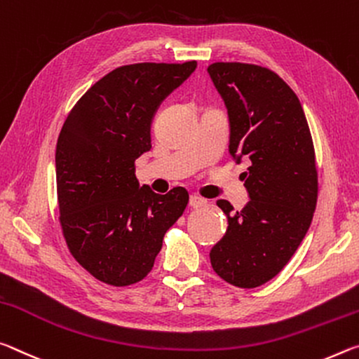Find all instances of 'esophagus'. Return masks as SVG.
<instances>
[{
    "mask_svg": "<svg viewBox=\"0 0 359 359\" xmlns=\"http://www.w3.org/2000/svg\"><path fill=\"white\" fill-rule=\"evenodd\" d=\"M189 205L192 208H203V207H207L208 202L205 201V198L198 197V196H191L189 197Z\"/></svg>",
    "mask_w": 359,
    "mask_h": 359,
    "instance_id": "obj_1",
    "label": "esophagus"
}]
</instances>
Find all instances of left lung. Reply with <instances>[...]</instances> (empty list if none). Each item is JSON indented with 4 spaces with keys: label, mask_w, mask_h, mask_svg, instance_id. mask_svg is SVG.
I'll return each mask as SVG.
<instances>
[{
    "label": "left lung",
    "mask_w": 359,
    "mask_h": 359,
    "mask_svg": "<svg viewBox=\"0 0 359 359\" xmlns=\"http://www.w3.org/2000/svg\"><path fill=\"white\" fill-rule=\"evenodd\" d=\"M211 81L229 117V154L243 172L250 202L227 216L210 251L211 267L238 287H256L283 269L312 224L318 196L315 151L302 104L277 73L248 63H211Z\"/></svg>",
    "instance_id": "8db88e82"
}]
</instances>
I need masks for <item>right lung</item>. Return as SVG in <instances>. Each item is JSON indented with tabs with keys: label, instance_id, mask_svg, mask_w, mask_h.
Instances as JSON below:
<instances>
[{
	"label": "right lung",
	"instance_id": "right-lung-1",
	"mask_svg": "<svg viewBox=\"0 0 359 359\" xmlns=\"http://www.w3.org/2000/svg\"><path fill=\"white\" fill-rule=\"evenodd\" d=\"M196 68L194 60L116 68L79 98L58 135L65 240L74 259L103 283L143 280L189 201L183 187L161 196L140 186L133 163L152 148L151 124L161 103Z\"/></svg>",
	"mask_w": 359,
	"mask_h": 359
}]
</instances>
